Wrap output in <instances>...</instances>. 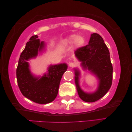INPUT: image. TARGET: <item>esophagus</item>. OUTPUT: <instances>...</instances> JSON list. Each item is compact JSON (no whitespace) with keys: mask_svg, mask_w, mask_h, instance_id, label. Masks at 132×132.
I'll use <instances>...</instances> for the list:
<instances>
[{"mask_svg":"<svg viewBox=\"0 0 132 132\" xmlns=\"http://www.w3.org/2000/svg\"><path fill=\"white\" fill-rule=\"evenodd\" d=\"M75 64H74V63L71 62V63H69V66H70V67H75Z\"/></svg>","mask_w":132,"mask_h":132,"instance_id":"1","label":"esophagus"}]
</instances>
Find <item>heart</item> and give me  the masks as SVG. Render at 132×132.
Masks as SVG:
<instances>
[{
  "label": "heart",
  "mask_w": 132,
  "mask_h": 132,
  "mask_svg": "<svg viewBox=\"0 0 132 132\" xmlns=\"http://www.w3.org/2000/svg\"><path fill=\"white\" fill-rule=\"evenodd\" d=\"M65 42L68 45L73 43L76 47H81L85 43V38L82 36H77V35H71L68 37L65 40Z\"/></svg>",
  "instance_id": "heart-1"
}]
</instances>
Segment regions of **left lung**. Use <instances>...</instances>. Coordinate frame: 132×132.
<instances>
[{"mask_svg":"<svg viewBox=\"0 0 132 132\" xmlns=\"http://www.w3.org/2000/svg\"><path fill=\"white\" fill-rule=\"evenodd\" d=\"M75 55L82 62L84 69H87L96 75L99 80L96 91L92 94L85 93L80 87V73L75 69V82L79 97L85 102L96 101L107 93L112 85L113 67L109 50L101 36L94 33L91 35L88 45L78 48L75 51Z\"/></svg>","mask_w":132,"mask_h":132,"instance_id":"8db88e82","label":"left lung"}]
</instances>
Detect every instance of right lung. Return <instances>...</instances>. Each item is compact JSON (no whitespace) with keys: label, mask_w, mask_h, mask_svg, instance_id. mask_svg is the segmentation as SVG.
Returning <instances> with one entry per match:
<instances>
[{"label":"right lung","mask_w":132,"mask_h":132,"mask_svg":"<svg viewBox=\"0 0 132 132\" xmlns=\"http://www.w3.org/2000/svg\"><path fill=\"white\" fill-rule=\"evenodd\" d=\"M45 42L38 39L37 35L32 36L20 55L16 69L18 84L22 94L40 104L50 103L57 97L60 81L68 67L65 63L50 65L47 73L41 78L32 74L27 61L36 57L38 52L45 48Z\"/></svg>","instance_id":"1"}]
</instances>
